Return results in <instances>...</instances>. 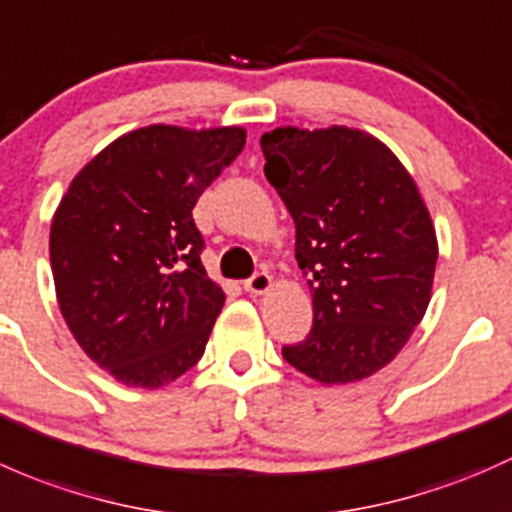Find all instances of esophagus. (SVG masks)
Wrapping results in <instances>:
<instances>
[{
	"instance_id": "1",
	"label": "esophagus",
	"mask_w": 512,
	"mask_h": 512,
	"mask_svg": "<svg viewBox=\"0 0 512 512\" xmlns=\"http://www.w3.org/2000/svg\"><path fill=\"white\" fill-rule=\"evenodd\" d=\"M271 286H273V281H271V276H268V273H254V276L249 278V281H244V288L246 291H249L251 295H263V293H268L271 291Z\"/></svg>"
}]
</instances>
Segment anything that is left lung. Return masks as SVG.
<instances>
[{"instance_id": "8db88e82", "label": "left lung", "mask_w": 512, "mask_h": 512, "mask_svg": "<svg viewBox=\"0 0 512 512\" xmlns=\"http://www.w3.org/2000/svg\"><path fill=\"white\" fill-rule=\"evenodd\" d=\"M261 147L313 293V330L283 357L323 384L372 377L407 345L431 300L439 244L419 187L365 130L288 125L263 133Z\"/></svg>"}]
</instances>
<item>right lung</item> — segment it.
<instances>
[{"label":"right lung","instance_id":"right-lung-1","mask_svg":"<svg viewBox=\"0 0 512 512\" xmlns=\"http://www.w3.org/2000/svg\"><path fill=\"white\" fill-rule=\"evenodd\" d=\"M246 130L147 125L100 150L51 221V271L68 330L125 387L175 382L204 355L226 295L202 266L192 209Z\"/></svg>","mask_w":512,"mask_h":512}]
</instances>
